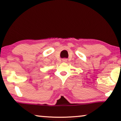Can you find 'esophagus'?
<instances>
[{
    "label": "esophagus",
    "mask_w": 121,
    "mask_h": 121,
    "mask_svg": "<svg viewBox=\"0 0 121 121\" xmlns=\"http://www.w3.org/2000/svg\"><path fill=\"white\" fill-rule=\"evenodd\" d=\"M62 62H67V59H62Z\"/></svg>",
    "instance_id": "esophagus-1"
}]
</instances>
